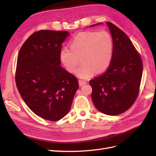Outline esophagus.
I'll use <instances>...</instances> for the list:
<instances>
[{
  "label": "esophagus",
  "instance_id": "34e87169",
  "mask_svg": "<svg viewBox=\"0 0 156 156\" xmlns=\"http://www.w3.org/2000/svg\"><path fill=\"white\" fill-rule=\"evenodd\" d=\"M78 83H79L80 86H82V85L86 84V82L84 81V80H80L78 81Z\"/></svg>",
  "mask_w": 156,
  "mask_h": 156
}]
</instances>
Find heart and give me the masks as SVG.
Instances as JSON below:
<instances>
[{
    "instance_id": "obj_1",
    "label": "heart",
    "mask_w": 156,
    "mask_h": 156,
    "mask_svg": "<svg viewBox=\"0 0 156 156\" xmlns=\"http://www.w3.org/2000/svg\"><path fill=\"white\" fill-rule=\"evenodd\" d=\"M71 48H63L60 58L67 70L73 73L80 62L76 74L89 78L97 72L101 73L110 66L114 54V41L108 31H85L76 34L70 42Z\"/></svg>"
}]
</instances>
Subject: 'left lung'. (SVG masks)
<instances>
[{
  "label": "left lung",
  "instance_id": "left-lung-1",
  "mask_svg": "<svg viewBox=\"0 0 156 156\" xmlns=\"http://www.w3.org/2000/svg\"><path fill=\"white\" fill-rule=\"evenodd\" d=\"M102 23L90 26L101 24ZM114 41V54L107 71L89 81L92 100L100 112L110 116L122 114L133 105L141 81V57L128 36L111 22H107Z\"/></svg>",
  "mask_w": 156,
  "mask_h": 156
}]
</instances>
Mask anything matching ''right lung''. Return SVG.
<instances>
[{"label": "right lung", "instance_id": "1", "mask_svg": "<svg viewBox=\"0 0 156 156\" xmlns=\"http://www.w3.org/2000/svg\"><path fill=\"white\" fill-rule=\"evenodd\" d=\"M68 31L41 30L21 47L15 81L26 105L38 116L56 122L70 110L79 85L77 78L60 66L62 44Z\"/></svg>", "mask_w": 156, "mask_h": 156}]
</instances>
